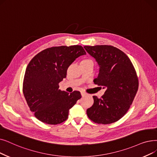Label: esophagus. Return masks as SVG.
Wrapping results in <instances>:
<instances>
[{"label":"esophagus","mask_w":157,"mask_h":157,"mask_svg":"<svg viewBox=\"0 0 157 157\" xmlns=\"http://www.w3.org/2000/svg\"><path fill=\"white\" fill-rule=\"evenodd\" d=\"M81 95H82L83 97H84V96H86V95H87V94L86 93H85V92H81Z\"/></svg>","instance_id":"34e87169"}]
</instances>
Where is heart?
<instances>
[{
  "label": "heart",
  "mask_w": 157,
  "mask_h": 157,
  "mask_svg": "<svg viewBox=\"0 0 157 157\" xmlns=\"http://www.w3.org/2000/svg\"><path fill=\"white\" fill-rule=\"evenodd\" d=\"M85 60H87V59H85Z\"/></svg>",
  "instance_id": "heart-1"
}]
</instances>
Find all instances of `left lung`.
I'll return each mask as SVG.
<instances>
[{
  "instance_id": "8db88e82",
  "label": "left lung",
  "mask_w": 157,
  "mask_h": 157,
  "mask_svg": "<svg viewBox=\"0 0 157 157\" xmlns=\"http://www.w3.org/2000/svg\"><path fill=\"white\" fill-rule=\"evenodd\" d=\"M84 48L100 67L94 83L106 89L101 98L94 95V105L86 114L95 123H113L124 116L133 103L139 88L137 72L126 54L116 47L101 45Z\"/></svg>"
}]
</instances>
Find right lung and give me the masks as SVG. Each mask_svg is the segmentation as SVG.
<instances>
[{"label": "right lung", "mask_w": 157, "mask_h": 157, "mask_svg": "<svg viewBox=\"0 0 157 157\" xmlns=\"http://www.w3.org/2000/svg\"><path fill=\"white\" fill-rule=\"evenodd\" d=\"M86 52L81 45L52 47L38 53L27 66L22 91L30 110L39 121L58 124L66 121L70 109L81 98L79 91L59 89L68 67Z\"/></svg>", "instance_id": "obj_1"}]
</instances>
